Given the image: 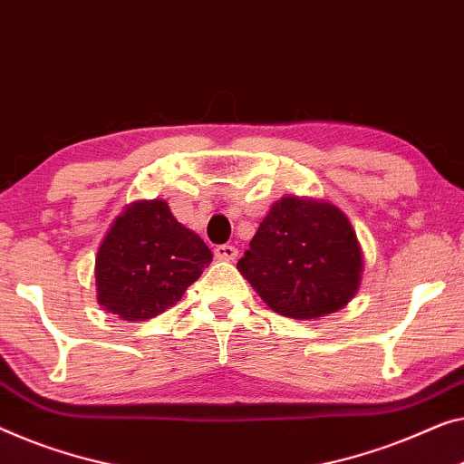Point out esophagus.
<instances>
[{
	"label": "esophagus",
	"instance_id": "1",
	"mask_svg": "<svg viewBox=\"0 0 464 464\" xmlns=\"http://www.w3.org/2000/svg\"><path fill=\"white\" fill-rule=\"evenodd\" d=\"M216 257L221 261H234L238 257V248L232 245H219L216 246Z\"/></svg>",
	"mask_w": 464,
	"mask_h": 464
}]
</instances>
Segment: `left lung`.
Listing matches in <instances>:
<instances>
[{
  "instance_id": "8db88e82",
  "label": "left lung",
  "mask_w": 464,
  "mask_h": 464,
  "mask_svg": "<svg viewBox=\"0 0 464 464\" xmlns=\"http://www.w3.org/2000/svg\"><path fill=\"white\" fill-rule=\"evenodd\" d=\"M237 267L270 310L312 320L341 310L355 297L364 259L339 207L282 197L259 224Z\"/></svg>"
}]
</instances>
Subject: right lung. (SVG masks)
Returning a JSON list of instances; mask_svg holds the SVG:
<instances>
[{
	"label": "right lung",
	"instance_id": "right-lung-1",
	"mask_svg": "<svg viewBox=\"0 0 464 464\" xmlns=\"http://www.w3.org/2000/svg\"><path fill=\"white\" fill-rule=\"evenodd\" d=\"M213 253L165 200H136L112 221L96 255L98 304L121 320H150L176 305Z\"/></svg>",
	"mask_w": 464,
	"mask_h": 464
}]
</instances>
